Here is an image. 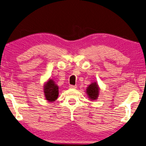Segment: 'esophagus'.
<instances>
[{"label": "esophagus", "mask_w": 146, "mask_h": 146, "mask_svg": "<svg viewBox=\"0 0 146 146\" xmlns=\"http://www.w3.org/2000/svg\"><path fill=\"white\" fill-rule=\"evenodd\" d=\"M69 88H77V86L76 85H69Z\"/></svg>", "instance_id": "34e87169"}]
</instances>
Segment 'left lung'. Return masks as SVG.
I'll list each match as a JSON object with an SVG mask.
<instances>
[{
  "label": "left lung",
  "mask_w": 146,
  "mask_h": 146,
  "mask_svg": "<svg viewBox=\"0 0 146 146\" xmlns=\"http://www.w3.org/2000/svg\"><path fill=\"white\" fill-rule=\"evenodd\" d=\"M99 90L100 88L99 87L98 84L97 82H93L88 85L86 90V93L87 94L89 99L91 101H94L98 99L99 95Z\"/></svg>",
  "instance_id": "8db88e82"
}]
</instances>
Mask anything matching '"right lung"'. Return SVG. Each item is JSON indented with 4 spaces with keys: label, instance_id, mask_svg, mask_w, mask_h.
Wrapping results in <instances>:
<instances>
[{
    "label": "right lung",
    "instance_id": "1",
    "mask_svg": "<svg viewBox=\"0 0 146 146\" xmlns=\"http://www.w3.org/2000/svg\"><path fill=\"white\" fill-rule=\"evenodd\" d=\"M43 93L46 100L48 102L55 101L58 98L59 87L53 80L49 79L43 85Z\"/></svg>",
    "mask_w": 146,
    "mask_h": 146
}]
</instances>
